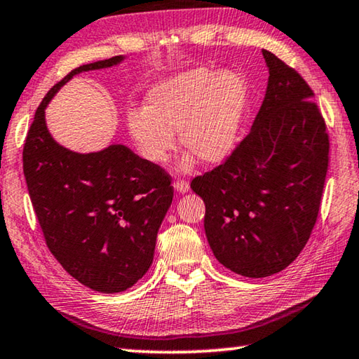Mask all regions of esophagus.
I'll return each mask as SVG.
<instances>
[{"instance_id": "esophagus-1", "label": "esophagus", "mask_w": 359, "mask_h": 359, "mask_svg": "<svg viewBox=\"0 0 359 359\" xmlns=\"http://www.w3.org/2000/svg\"><path fill=\"white\" fill-rule=\"evenodd\" d=\"M174 188H175V191H177V193H187L188 190H190V184H188L187 180L177 179L174 182Z\"/></svg>"}]
</instances>
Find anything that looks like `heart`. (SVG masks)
<instances>
[{"label":"heart","instance_id":"1","mask_svg":"<svg viewBox=\"0 0 359 359\" xmlns=\"http://www.w3.org/2000/svg\"><path fill=\"white\" fill-rule=\"evenodd\" d=\"M247 96V82L238 71L203 66L182 71L149 90L144 107L128 114V131L150 163L166 161L179 131L184 149L205 165H218L238 144Z\"/></svg>","mask_w":359,"mask_h":359}]
</instances>
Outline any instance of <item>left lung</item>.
<instances>
[{"label":"left lung","mask_w":359,"mask_h":359,"mask_svg":"<svg viewBox=\"0 0 359 359\" xmlns=\"http://www.w3.org/2000/svg\"><path fill=\"white\" fill-rule=\"evenodd\" d=\"M263 57L269 81L250 133L220 166L191 180L215 258L252 278L283 271L307 244L330 163L312 88L272 52Z\"/></svg>","instance_id":"left-lung-1"}]
</instances>
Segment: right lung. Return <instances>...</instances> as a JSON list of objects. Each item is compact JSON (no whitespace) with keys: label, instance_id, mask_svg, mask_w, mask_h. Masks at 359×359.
I'll use <instances>...</instances> for the list:
<instances>
[{"label":"right lung","instance_id":"right-lung-1","mask_svg":"<svg viewBox=\"0 0 359 359\" xmlns=\"http://www.w3.org/2000/svg\"><path fill=\"white\" fill-rule=\"evenodd\" d=\"M121 60L82 65L53 85L23 145V174L48 250L69 276L101 293L125 291L149 271L172 203L171 175L120 144L95 154L65 149L48 133L44 111L72 76Z\"/></svg>","mask_w":359,"mask_h":359}]
</instances>
